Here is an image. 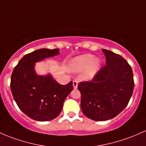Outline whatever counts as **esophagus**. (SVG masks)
<instances>
[{
  "instance_id": "esophagus-1",
  "label": "esophagus",
  "mask_w": 146,
  "mask_h": 146,
  "mask_svg": "<svg viewBox=\"0 0 146 146\" xmlns=\"http://www.w3.org/2000/svg\"><path fill=\"white\" fill-rule=\"evenodd\" d=\"M78 82L76 80H74L73 82V88L74 89H77V87H78Z\"/></svg>"
}]
</instances>
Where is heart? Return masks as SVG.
<instances>
[{"label": "heart", "instance_id": "obj_1", "mask_svg": "<svg viewBox=\"0 0 146 146\" xmlns=\"http://www.w3.org/2000/svg\"><path fill=\"white\" fill-rule=\"evenodd\" d=\"M92 54H85L74 58L70 63L69 69L72 72L82 73L80 78L82 81H90L92 80L99 71L101 66V61L95 58Z\"/></svg>", "mask_w": 146, "mask_h": 146}]
</instances>
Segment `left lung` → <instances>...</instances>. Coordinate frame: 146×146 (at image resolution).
<instances>
[{
	"instance_id": "8db88e82",
	"label": "left lung",
	"mask_w": 146,
	"mask_h": 146,
	"mask_svg": "<svg viewBox=\"0 0 146 146\" xmlns=\"http://www.w3.org/2000/svg\"><path fill=\"white\" fill-rule=\"evenodd\" d=\"M106 65L90 82L78 84L84 115L95 121L110 119L128 104L134 87L131 67L120 55L102 49Z\"/></svg>"
}]
</instances>
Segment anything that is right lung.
<instances>
[{
    "mask_svg": "<svg viewBox=\"0 0 146 146\" xmlns=\"http://www.w3.org/2000/svg\"><path fill=\"white\" fill-rule=\"evenodd\" d=\"M59 54V49H39L23 56L11 76L10 88L18 107L28 117L45 122L60 114L64 100L73 90V82L59 85L50 73L40 76L36 63Z\"/></svg>",
    "mask_w": 146,
    "mask_h": 146,
    "instance_id": "1",
    "label": "right lung"
}]
</instances>
